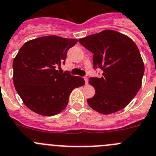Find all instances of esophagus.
<instances>
[{
  "label": "esophagus",
  "instance_id": "34e87169",
  "mask_svg": "<svg viewBox=\"0 0 156 156\" xmlns=\"http://www.w3.org/2000/svg\"><path fill=\"white\" fill-rule=\"evenodd\" d=\"M84 80H85V85H88V78H84Z\"/></svg>",
  "mask_w": 156,
  "mask_h": 156
}]
</instances>
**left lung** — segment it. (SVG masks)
Here are the masks:
<instances>
[{
    "label": "left lung",
    "mask_w": 156,
    "mask_h": 156,
    "mask_svg": "<svg viewBox=\"0 0 156 156\" xmlns=\"http://www.w3.org/2000/svg\"><path fill=\"white\" fill-rule=\"evenodd\" d=\"M93 54L94 68L102 70L101 78H90L95 94L87 102L102 114L125 108L141 88L144 65L140 51L130 37L105 29L78 40Z\"/></svg>",
    "instance_id": "obj_1"
}]
</instances>
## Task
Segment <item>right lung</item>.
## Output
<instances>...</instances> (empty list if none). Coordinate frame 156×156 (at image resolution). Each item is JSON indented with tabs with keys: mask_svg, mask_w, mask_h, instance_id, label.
<instances>
[{
	"mask_svg": "<svg viewBox=\"0 0 156 156\" xmlns=\"http://www.w3.org/2000/svg\"><path fill=\"white\" fill-rule=\"evenodd\" d=\"M78 40L42 36L26 42L13 61V82L26 106L42 116H54L68 106L73 89L85 81L69 73H60L67 52Z\"/></svg>",
	"mask_w": 156,
	"mask_h": 156,
	"instance_id": "obj_1",
	"label": "right lung"
}]
</instances>
